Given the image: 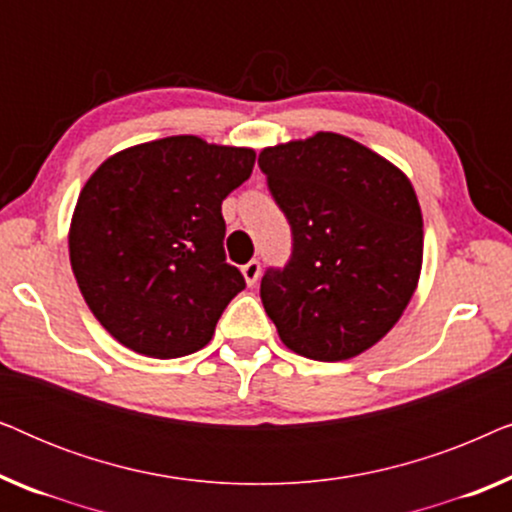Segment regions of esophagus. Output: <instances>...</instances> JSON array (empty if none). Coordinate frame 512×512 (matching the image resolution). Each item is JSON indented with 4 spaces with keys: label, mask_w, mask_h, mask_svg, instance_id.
<instances>
[{
    "label": "esophagus",
    "mask_w": 512,
    "mask_h": 512,
    "mask_svg": "<svg viewBox=\"0 0 512 512\" xmlns=\"http://www.w3.org/2000/svg\"><path fill=\"white\" fill-rule=\"evenodd\" d=\"M242 277L249 286H254L258 282V277H261V263L249 261L247 265H242Z\"/></svg>",
    "instance_id": "1"
}]
</instances>
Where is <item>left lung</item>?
<instances>
[{
  "label": "left lung",
  "mask_w": 512,
  "mask_h": 512,
  "mask_svg": "<svg viewBox=\"0 0 512 512\" xmlns=\"http://www.w3.org/2000/svg\"><path fill=\"white\" fill-rule=\"evenodd\" d=\"M258 167L293 233L289 265L261 279L279 340L314 361L359 356L417 291L424 221L415 188L401 167L338 132L265 146Z\"/></svg>",
  "instance_id": "8db88e82"
}]
</instances>
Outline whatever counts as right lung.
I'll return each mask as SVG.
<instances>
[{
	"label": "right lung",
	"mask_w": 512,
	"mask_h": 512,
	"mask_svg": "<svg viewBox=\"0 0 512 512\" xmlns=\"http://www.w3.org/2000/svg\"><path fill=\"white\" fill-rule=\"evenodd\" d=\"M254 160L249 146L174 135L128 146L90 174L69 223V261L111 338L151 359H179L212 340L244 289L226 263L221 202Z\"/></svg>",
	"instance_id": "obj_1"
}]
</instances>
